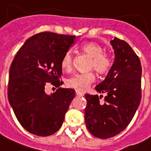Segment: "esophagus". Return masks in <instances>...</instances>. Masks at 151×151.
<instances>
[{"label":"esophagus","mask_w":151,"mask_h":151,"mask_svg":"<svg viewBox=\"0 0 151 151\" xmlns=\"http://www.w3.org/2000/svg\"><path fill=\"white\" fill-rule=\"evenodd\" d=\"M76 95H77V96H84V93L80 92V91H78V90H76Z\"/></svg>","instance_id":"1"}]
</instances>
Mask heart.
Masks as SVG:
<instances>
[{
  "mask_svg": "<svg viewBox=\"0 0 151 151\" xmlns=\"http://www.w3.org/2000/svg\"><path fill=\"white\" fill-rule=\"evenodd\" d=\"M83 51L92 56L90 67L94 68L99 73H104L110 69L113 64L112 58L106 52H103V46L96 42H87L81 46ZM61 66L64 70L70 71L73 67V55L70 52H66L62 58ZM96 79L92 71L76 73L66 80L69 87L77 90L84 91L88 88Z\"/></svg>",
  "mask_w": 151,
  "mask_h": 151,
  "instance_id": "heart-1",
  "label": "heart"
}]
</instances>
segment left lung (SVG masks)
Instances as JSON below:
<instances>
[{
    "label": "left lung",
    "mask_w": 151,
    "mask_h": 151,
    "mask_svg": "<svg viewBox=\"0 0 151 151\" xmlns=\"http://www.w3.org/2000/svg\"><path fill=\"white\" fill-rule=\"evenodd\" d=\"M114 62L107 75L95 88L106 93L101 103L98 95L85 94L87 106L85 120L92 135L108 139L126 128L136 114L141 100L140 60L129 44L114 37L110 41Z\"/></svg>",
    "instance_id": "obj_1"
}]
</instances>
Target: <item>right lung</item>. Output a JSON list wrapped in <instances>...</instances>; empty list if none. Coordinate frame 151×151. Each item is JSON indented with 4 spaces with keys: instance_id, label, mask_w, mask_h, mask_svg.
<instances>
[{
    "instance_id": "obj_1",
    "label": "right lung",
    "mask_w": 151,
    "mask_h": 151,
    "mask_svg": "<svg viewBox=\"0 0 151 151\" xmlns=\"http://www.w3.org/2000/svg\"><path fill=\"white\" fill-rule=\"evenodd\" d=\"M75 37L53 32L35 34L26 41L11 65L8 101L20 124L34 135L56 132L75 96L74 89L59 88L62 58ZM48 83L58 88L50 96L44 92Z\"/></svg>"
}]
</instances>
